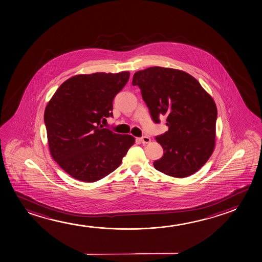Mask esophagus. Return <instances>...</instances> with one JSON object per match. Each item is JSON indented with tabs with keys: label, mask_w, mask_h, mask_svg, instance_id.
I'll list each match as a JSON object with an SVG mask.
<instances>
[{
	"label": "esophagus",
	"mask_w": 262,
	"mask_h": 262,
	"mask_svg": "<svg viewBox=\"0 0 262 262\" xmlns=\"http://www.w3.org/2000/svg\"><path fill=\"white\" fill-rule=\"evenodd\" d=\"M140 141H141V143L147 144V143L150 142V138L148 136L141 137V139H140Z\"/></svg>",
	"instance_id": "esophagus-1"
}]
</instances>
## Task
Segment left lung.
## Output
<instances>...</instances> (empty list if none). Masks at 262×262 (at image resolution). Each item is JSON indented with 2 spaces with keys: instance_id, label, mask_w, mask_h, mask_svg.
Listing matches in <instances>:
<instances>
[{
  "instance_id": "obj_1",
  "label": "left lung",
  "mask_w": 262,
  "mask_h": 262,
  "mask_svg": "<svg viewBox=\"0 0 262 262\" xmlns=\"http://www.w3.org/2000/svg\"><path fill=\"white\" fill-rule=\"evenodd\" d=\"M152 121L166 116L168 130L156 137L164 154L154 167L174 178H186L199 170L214 148L217 108L212 97L189 74L154 67L134 74Z\"/></svg>"
}]
</instances>
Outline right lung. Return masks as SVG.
Listing matches in <instances>:
<instances>
[{"label": "right lung", "instance_id": "obj_1", "mask_svg": "<svg viewBox=\"0 0 262 262\" xmlns=\"http://www.w3.org/2000/svg\"><path fill=\"white\" fill-rule=\"evenodd\" d=\"M129 72L78 75L64 81L44 114L50 153L74 179L95 182L115 170L135 139L103 128Z\"/></svg>", "mask_w": 262, "mask_h": 262}]
</instances>
